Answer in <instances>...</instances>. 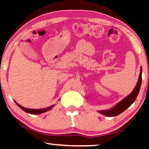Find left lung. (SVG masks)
Instances as JSON below:
<instances>
[{
  "mask_svg": "<svg viewBox=\"0 0 149 149\" xmlns=\"http://www.w3.org/2000/svg\"><path fill=\"white\" fill-rule=\"evenodd\" d=\"M142 70L141 68H140V72L137 84H136L135 88L130 94L128 95L127 97H125L123 100H122L121 102H119L113 109L108 110V111H99L98 113L102 114L105 116H108V117H115V116L119 115V114L125 111L127 108H129L134 103V102L136 100L138 93H139L142 84Z\"/></svg>",
  "mask_w": 149,
  "mask_h": 149,
  "instance_id": "8db88e82",
  "label": "left lung"
}]
</instances>
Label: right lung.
<instances>
[{"mask_svg": "<svg viewBox=\"0 0 149 149\" xmlns=\"http://www.w3.org/2000/svg\"><path fill=\"white\" fill-rule=\"evenodd\" d=\"M15 103H16V104H17L18 107L20 108V109L23 110V111H24L28 113L33 114V115H38V114L45 113V112L49 111V110L52 109V108L53 107V106H51V107H49L45 108V109H38V110L37 109H26V108L23 107L22 106L19 105V104L16 102H15Z\"/></svg>", "mask_w": 149, "mask_h": 149, "instance_id": "obj_1", "label": "right lung"}]
</instances>
